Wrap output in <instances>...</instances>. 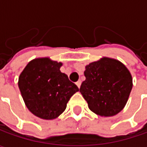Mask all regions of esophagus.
I'll list each match as a JSON object with an SVG mask.
<instances>
[{"mask_svg":"<svg viewBox=\"0 0 147 147\" xmlns=\"http://www.w3.org/2000/svg\"><path fill=\"white\" fill-rule=\"evenodd\" d=\"M81 83H82V82H81L80 80H79V81H78V82H76V85L78 86V88H80V86H81Z\"/></svg>","mask_w":147,"mask_h":147,"instance_id":"obj_1","label":"esophagus"}]
</instances>
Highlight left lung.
<instances>
[{
  "label": "left lung",
  "instance_id": "8db88e82",
  "mask_svg": "<svg viewBox=\"0 0 147 147\" xmlns=\"http://www.w3.org/2000/svg\"><path fill=\"white\" fill-rule=\"evenodd\" d=\"M84 75L86 79L79 91L92 112L109 117L123 109L133 88V79L121 62L104 57L87 65Z\"/></svg>",
  "mask_w": 147,
  "mask_h": 147
}]
</instances>
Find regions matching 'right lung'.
<instances>
[{"label":"right lung","mask_w":147,"mask_h":147,"mask_svg":"<svg viewBox=\"0 0 147 147\" xmlns=\"http://www.w3.org/2000/svg\"><path fill=\"white\" fill-rule=\"evenodd\" d=\"M61 65L49 58L33 59L19 78V88L26 106L43 119H53L61 115L71 96L78 91L68 76L60 72Z\"/></svg>","instance_id":"right-lung-1"}]
</instances>
